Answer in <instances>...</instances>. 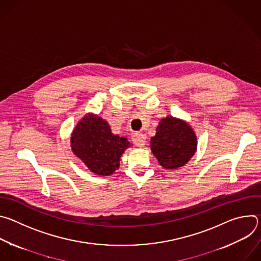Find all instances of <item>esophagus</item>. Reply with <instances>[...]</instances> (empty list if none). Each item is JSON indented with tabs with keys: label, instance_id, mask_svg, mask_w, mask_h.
Segmentation results:
<instances>
[{
	"label": "esophagus",
	"instance_id": "34e87169",
	"mask_svg": "<svg viewBox=\"0 0 261 261\" xmlns=\"http://www.w3.org/2000/svg\"><path fill=\"white\" fill-rule=\"evenodd\" d=\"M132 141L134 142L135 145L142 147L146 142V137H145V135H143L141 133H136L132 136Z\"/></svg>",
	"mask_w": 261,
	"mask_h": 261
}]
</instances>
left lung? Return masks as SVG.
Here are the masks:
<instances>
[{
  "label": "left lung",
  "instance_id": "left-lung-1",
  "mask_svg": "<svg viewBox=\"0 0 261 261\" xmlns=\"http://www.w3.org/2000/svg\"><path fill=\"white\" fill-rule=\"evenodd\" d=\"M150 146L162 167L176 169L187 164L195 154L197 137L187 122L168 116L161 119Z\"/></svg>",
  "mask_w": 261,
  "mask_h": 261
}]
</instances>
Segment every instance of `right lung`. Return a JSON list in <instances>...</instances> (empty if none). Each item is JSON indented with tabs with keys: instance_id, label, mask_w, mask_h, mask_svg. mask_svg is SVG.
<instances>
[{
	"instance_id": "obj_1",
	"label": "right lung",
	"mask_w": 261,
	"mask_h": 261,
	"mask_svg": "<svg viewBox=\"0 0 261 261\" xmlns=\"http://www.w3.org/2000/svg\"><path fill=\"white\" fill-rule=\"evenodd\" d=\"M71 150L95 174L107 176L120 166L124 152L131 145L126 137L115 135L108 123L87 114L71 133Z\"/></svg>"
}]
</instances>
